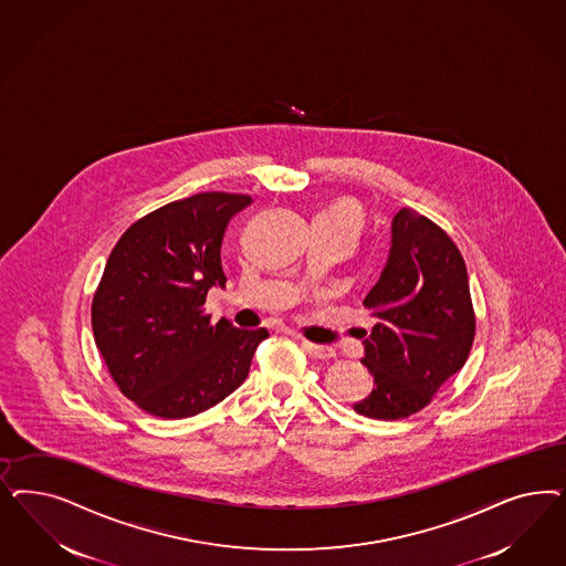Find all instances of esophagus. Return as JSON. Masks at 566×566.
Here are the masks:
<instances>
[{"label":"esophagus","instance_id":"esophagus-1","mask_svg":"<svg viewBox=\"0 0 566 566\" xmlns=\"http://www.w3.org/2000/svg\"><path fill=\"white\" fill-rule=\"evenodd\" d=\"M302 346H304V349H306L311 356L318 358V360H331V358H335V349H333V347L316 346V344H311V342H302Z\"/></svg>","mask_w":566,"mask_h":566}]
</instances>
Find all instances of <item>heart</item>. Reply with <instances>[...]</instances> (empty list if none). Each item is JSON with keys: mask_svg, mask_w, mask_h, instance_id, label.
Wrapping results in <instances>:
<instances>
[{"mask_svg": "<svg viewBox=\"0 0 566 566\" xmlns=\"http://www.w3.org/2000/svg\"><path fill=\"white\" fill-rule=\"evenodd\" d=\"M314 222H323V224H331V227H339L346 229L354 238L360 233L363 229V210L356 201L342 200L335 201L333 206L325 208Z\"/></svg>", "mask_w": 566, "mask_h": 566, "instance_id": "b5f03b06", "label": "heart"}]
</instances>
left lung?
<instances>
[{
  "label": "left lung",
  "instance_id": "left-lung-1",
  "mask_svg": "<svg viewBox=\"0 0 566 566\" xmlns=\"http://www.w3.org/2000/svg\"><path fill=\"white\" fill-rule=\"evenodd\" d=\"M363 304L377 318L363 358L375 387L354 410L406 419L433 400L473 347V302L457 243L433 220L401 208L384 273Z\"/></svg>",
  "mask_w": 566,
  "mask_h": 566
}]
</instances>
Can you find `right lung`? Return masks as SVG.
I'll list each match as a JSON object with an SVG mask.
<instances>
[{
	"label": "right lung",
	"mask_w": 566,
	"mask_h": 566,
	"mask_svg": "<svg viewBox=\"0 0 566 566\" xmlns=\"http://www.w3.org/2000/svg\"><path fill=\"white\" fill-rule=\"evenodd\" d=\"M250 196L206 191L133 222L93 295L95 346L118 389L160 419H187L245 381L266 328L210 323L206 295L224 287L220 245Z\"/></svg>",
	"instance_id": "add662e5"
}]
</instances>
